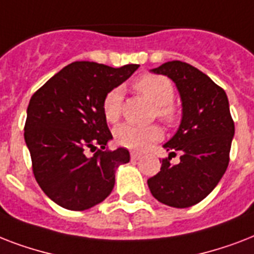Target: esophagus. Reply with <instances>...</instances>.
Instances as JSON below:
<instances>
[{
    "label": "esophagus",
    "instance_id": "obj_1",
    "mask_svg": "<svg viewBox=\"0 0 254 254\" xmlns=\"http://www.w3.org/2000/svg\"><path fill=\"white\" fill-rule=\"evenodd\" d=\"M130 157H131V159H133V161H138V159L141 158L142 155L139 154V153H137V151H131Z\"/></svg>",
    "mask_w": 254,
    "mask_h": 254
}]
</instances>
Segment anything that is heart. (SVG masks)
Masks as SVG:
<instances>
[{"label":"heart","instance_id":"obj_1","mask_svg":"<svg viewBox=\"0 0 254 254\" xmlns=\"http://www.w3.org/2000/svg\"><path fill=\"white\" fill-rule=\"evenodd\" d=\"M134 89L155 105V116L163 123L174 125L181 119V109L174 103V85L162 75L145 73L134 81ZM123 112V91L113 88L103 100V113L108 123H117ZM163 137L158 125L137 127L123 124L115 129L116 141L124 147L133 150H145Z\"/></svg>","mask_w":254,"mask_h":254}]
</instances>
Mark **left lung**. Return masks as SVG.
I'll return each mask as SVG.
<instances>
[{
  "mask_svg": "<svg viewBox=\"0 0 254 254\" xmlns=\"http://www.w3.org/2000/svg\"><path fill=\"white\" fill-rule=\"evenodd\" d=\"M151 71L177 84L183 117L175 135L163 145L174 154L181 151V162L173 165L170 157L163 158L161 171L147 185L158 201L187 208L203 200L228 167L235 134L228 97L205 73L185 62H167Z\"/></svg>",
  "mask_w": 254,
  "mask_h": 254,
  "instance_id": "left-lung-1",
  "label": "left lung"
}]
</instances>
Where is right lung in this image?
<instances>
[{"instance_id":"1","label":"right lung","mask_w":254,"mask_h":254,"mask_svg":"<svg viewBox=\"0 0 254 254\" xmlns=\"http://www.w3.org/2000/svg\"><path fill=\"white\" fill-rule=\"evenodd\" d=\"M138 67L73 62L31 96L25 141L34 177L63 208L84 211L101 203L115 187L116 169L129 162L127 149L107 147L112 133L103 100ZM87 150L94 155L87 156Z\"/></svg>"}]
</instances>
